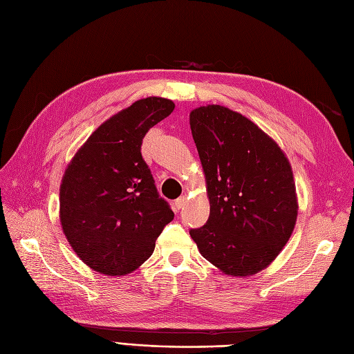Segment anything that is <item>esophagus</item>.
<instances>
[{
    "label": "esophagus",
    "instance_id": "obj_1",
    "mask_svg": "<svg viewBox=\"0 0 354 354\" xmlns=\"http://www.w3.org/2000/svg\"><path fill=\"white\" fill-rule=\"evenodd\" d=\"M186 201H187L186 196H180V198L176 199V202H174V208H176L177 211L181 209V208H183V207L186 205Z\"/></svg>",
    "mask_w": 354,
    "mask_h": 354
}]
</instances>
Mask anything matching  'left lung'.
I'll use <instances>...</instances> for the list:
<instances>
[{
    "instance_id": "8db88e82",
    "label": "left lung",
    "mask_w": 354,
    "mask_h": 354,
    "mask_svg": "<svg viewBox=\"0 0 354 354\" xmlns=\"http://www.w3.org/2000/svg\"><path fill=\"white\" fill-rule=\"evenodd\" d=\"M205 174L209 218L190 236L203 259L227 276L270 266L291 238L298 216L292 168L259 125L226 106L189 115Z\"/></svg>"
}]
</instances>
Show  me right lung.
Instances as JSON below:
<instances>
[{
  "instance_id": "right-lung-1",
  "label": "right lung",
  "mask_w": 354,
  "mask_h": 354,
  "mask_svg": "<svg viewBox=\"0 0 354 354\" xmlns=\"http://www.w3.org/2000/svg\"><path fill=\"white\" fill-rule=\"evenodd\" d=\"M174 108L164 97L134 102L95 128L65 169L62 230L75 254L95 272L124 276L136 270L174 218L140 152L146 133Z\"/></svg>"
}]
</instances>
